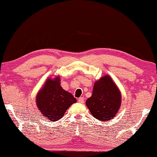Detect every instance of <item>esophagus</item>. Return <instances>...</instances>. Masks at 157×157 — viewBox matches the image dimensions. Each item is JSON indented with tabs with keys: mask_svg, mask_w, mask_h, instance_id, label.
Returning <instances> with one entry per match:
<instances>
[{
	"mask_svg": "<svg viewBox=\"0 0 157 157\" xmlns=\"http://www.w3.org/2000/svg\"><path fill=\"white\" fill-rule=\"evenodd\" d=\"M78 102H79V103H81V104H84V98H82V97H81V98H79L78 99Z\"/></svg>",
	"mask_w": 157,
	"mask_h": 157,
	"instance_id": "esophagus-1",
	"label": "esophagus"
}]
</instances>
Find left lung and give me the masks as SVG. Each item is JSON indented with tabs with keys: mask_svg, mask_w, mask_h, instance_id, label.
Listing matches in <instances>:
<instances>
[{
	"mask_svg": "<svg viewBox=\"0 0 157 157\" xmlns=\"http://www.w3.org/2000/svg\"><path fill=\"white\" fill-rule=\"evenodd\" d=\"M121 104V93L109 75H104L94 84L93 94L86 101L94 117L101 121L111 120Z\"/></svg>",
	"mask_w": 157,
	"mask_h": 157,
	"instance_id": "left-lung-1",
	"label": "left lung"
}]
</instances>
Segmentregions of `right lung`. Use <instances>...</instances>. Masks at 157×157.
<instances>
[{
	"instance_id": "1",
	"label": "right lung",
	"mask_w": 157,
	"mask_h": 157,
	"mask_svg": "<svg viewBox=\"0 0 157 157\" xmlns=\"http://www.w3.org/2000/svg\"><path fill=\"white\" fill-rule=\"evenodd\" d=\"M77 101L72 94L60 86V78H48L36 95V105L42 115L56 121L64 116L66 110Z\"/></svg>"
}]
</instances>
